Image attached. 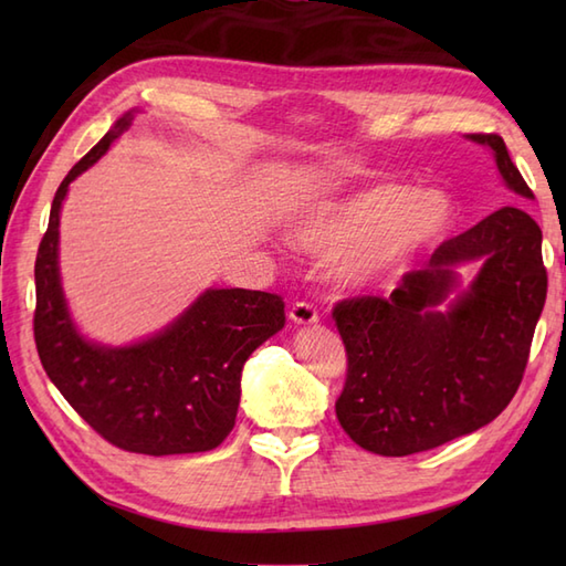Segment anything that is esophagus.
Here are the masks:
<instances>
[{
	"label": "esophagus",
	"instance_id": "34e87169",
	"mask_svg": "<svg viewBox=\"0 0 566 566\" xmlns=\"http://www.w3.org/2000/svg\"><path fill=\"white\" fill-rule=\"evenodd\" d=\"M290 318L294 323H316L318 321V308L311 302H294L290 306Z\"/></svg>",
	"mask_w": 566,
	"mask_h": 566
}]
</instances>
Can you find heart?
Here are the masks:
<instances>
[{"label": "heart", "mask_w": 566, "mask_h": 566, "mask_svg": "<svg viewBox=\"0 0 566 566\" xmlns=\"http://www.w3.org/2000/svg\"><path fill=\"white\" fill-rule=\"evenodd\" d=\"M450 221L452 203L440 191L381 182L311 207L294 221L292 240L304 250H343L340 274L367 282L403 268L440 240Z\"/></svg>", "instance_id": "heart-1"}]
</instances>
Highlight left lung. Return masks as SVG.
I'll list each match as a JSON object with an SVG mask.
<instances>
[{
	"mask_svg": "<svg viewBox=\"0 0 566 566\" xmlns=\"http://www.w3.org/2000/svg\"><path fill=\"white\" fill-rule=\"evenodd\" d=\"M496 155L506 185L533 199L499 134H472ZM485 268L448 312L451 264ZM547 296L543 231L525 211L503 207L432 252L428 268L406 272L384 296L333 306L347 375L335 401L343 430L384 457L426 452L491 423L518 391Z\"/></svg>",
	"mask_w": 566,
	"mask_h": 566,
	"instance_id": "left-lung-1",
	"label": "left lung"
}]
</instances>
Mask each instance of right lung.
Returning a JSON list of instances; mask_svg holds the SVG:
<instances>
[{
    "instance_id": "1",
    "label": "right lung",
    "mask_w": 566,
    "mask_h": 566,
    "mask_svg": "<svg viewBox=\"0 0 566 566\" xmlns=\"http://www.w3.org/2000/svg\"><path fill=\"white\" fill-rule=\"evenodd\" d=\"M130 126V114L60 182L48 231L35 255L33 338L45 375L65 401L126 452H209L235 426L240 371L255 347L282 331L284 298L252 290H209L155 338L130 347H99L67 316L57 276V223L67 185L97 163Z\"/></svg>"
}]
</instances>
